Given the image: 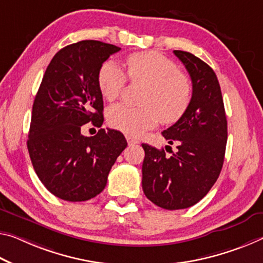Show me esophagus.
<instances>
[{
    "instance_id": "34e87169",
    "label": "esophagus",
    "mask_w": 263,
    "mask_h": 263,
    "mask_svg": "<svg viewBox=\"0 0 263 263\" xmlns=\"http://www.w3.org/2000/svg\"><path fill=\"white\" fill-rule=\"evenodd\" d=\"M126 140H127L128 145H135V144H138V143H139L138 140L135 139V138H133V137H131V136H126Z\"/></svg>"
}]
</instances>
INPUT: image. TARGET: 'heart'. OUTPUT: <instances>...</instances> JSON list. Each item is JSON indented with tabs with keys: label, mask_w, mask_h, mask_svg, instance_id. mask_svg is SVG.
<instances>
[{
	"label": "heart",
	"mask_w": 263,
	"mask_h": 263,
	"mask_svg": "<svg viewBox=\"0 0 263 263\" xmlns=\"http://www.w3.org/2000/svg\"><path fill=\"white\" fill-rule=\"evenodd\" d=\"M132 82L147 84L141 104L135 107L117 104L107 111L111 127L128 136H140L161 120L172 124L181 118L192 99V84L178 65L157 51H143L128 55L124 61ZM127 83L126 72L112 61L104 63L98 72V86L104 98L115 101L123 93Z\"/></svg>",
	"instance_id": "1"
}]
</instances>
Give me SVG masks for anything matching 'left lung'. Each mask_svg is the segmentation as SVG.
<instances>
[{
  "label": "left lung",
  "mask_w": 263,
  "mask_h": 263,
  "mask_svg": "<svg viewBox=\"0 0 263 263\" xmlns=\"http://www.w3.org/2000/svg\"><path fill=\"white\" fill-rule=\"evenodd\" d=\"M192 81V99L184 116L162 131L177 152L143 144V191L165 210L195 205L221 172L227 144V119L221 89L213 69L193 53L174 50Z\"/></svg>",
  "instance_id": "left-lung-1"
}]
</instances>
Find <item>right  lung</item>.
Instances as JSON below:
<instances>
[{
  "instance_id": "obj_1",
  "label": "right lung",
  "mask_w": 263,
  "mask_h": 263,
  "mask_svg": "<svg viewBox=\"0 0 263 263\" xmlns=\"http://www.w3.org/2000/svg\"><path fill=\"white\" fill-rule=\"evenodd\" d=\"M119 47L87 40L61 49L48 65L32 105L28 151L47 190L66 201H85L105 189L107 176L127 146L122 132L99 128L85 137L82 125L101 127L103 96L98 72Z\"/></svg>"
}]
</instances>
